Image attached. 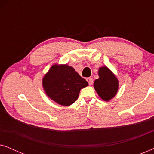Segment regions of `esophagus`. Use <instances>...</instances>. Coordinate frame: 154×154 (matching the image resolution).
I'll list each match as a JSON object with an SVG mask.
<instances>
[{"mask_svg":"<svg viewBox=\"0 0 154 154\" xmlns=\"http://www.w3.org/2000/svg\"><path fill=\"white\" fill-rule=\"evenodd\" d=\"M87 81L88 82V83H89L90 85H91L93 84V79H92V78H88Z\"/></svg>","mask_w":154,"mask_h":154,"instance_id":"1","label":"esophagus"}]
</instances>
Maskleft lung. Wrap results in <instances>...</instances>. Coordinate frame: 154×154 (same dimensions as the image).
<instances>
[{
  "label": "left lung",
  "mask_w": 154,
  "mask_h": 154,
  "mask_svg": "<svg viewBox=\"0 0 154 154\" xmlns=\"http://www.w3.org/2000/svg\"><path fill=\"white\" fill-rule=\"evenodd\" d=\"M98 73L100 78L94 81V89L102 100H110L117 93L119 81L116 77L106 66L100 68Z\"/></svg>",
  "instance_id": "obj_1"
}]
</instances>
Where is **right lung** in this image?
Returning a JSON list of instances; mask_svg holds the SVG:
<instances>
[{"label": "right lung", "instance_id": "obj_1", "mask_svg": "<svg viewBox=\"0 0 154 154\" xmlns=\"http://www.w3.org/2000/svg\"><path fill=\"white\" fill-rule=\"evenodd\" d=\"M43 85L47 95L63 106L77 100L80 90L88 85L85 79L68 65H54L45 75Z\"/></svg>", "mask_w": 154, "mask_h": 154}]
</instances>
